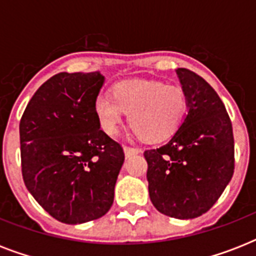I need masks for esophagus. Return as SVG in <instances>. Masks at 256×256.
I'll return each instance as SVG.
<instances>
[{"label": "esophagus", "instance_id": "obj_1", "mask_svg": "<svg viewBox=\"0 0 256 256\" xmlns=\"http://www.w3.org/2000/svg\"><path fill=\"white\" fill-rule=\"evenodd\" d=\"M124 152L126 156H134V154H140V152H142V150L138 148H132V146H124Z\"/></svg>", "mask_w": 256, "mask_h": 256}]
</instances>
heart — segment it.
<instances>
[{
  "mask_svg": "<svg viewBox=\"0 0 256 256\" xmlns=\"http://www.w3.org/2000/svg\"><path fill=\"white\" fill-rule=\"evenodd\" d=\"M187 110L186 94L179 86L160 81H124L112 88V96L100 92L94 100V112L104 132H118L124 112L144 140H160L182 124Z\"/></svg>",
  "mask_w": 256,
  "mask_h": 256,
  "instance_id": "1",
  "label": "heart"
}]
</instances>
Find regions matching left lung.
Returning <instances> with one entry per match:
<instances>
[{"label":"left lung","instance_id":"left-lung-1","mask_svg":"<svg viewBox=\"0 0 256 256\" xmlns=\"http://www.w3.org/2000/svg\"><path fill=\"white\" fill-rule=\"evenodd\" d=\"M187 98L186 118L148 160V194L162 214L176 219L200 216L214 206L234 174V136L222 100L202 77L176 69Z\"/></svg>","mask_w":256,"mask_h":256}]
</instances>
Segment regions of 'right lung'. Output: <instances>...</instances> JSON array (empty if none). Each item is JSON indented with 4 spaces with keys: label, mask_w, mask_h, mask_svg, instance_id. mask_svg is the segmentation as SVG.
<instances>
[{
    "label": "right lung",
    "mask_w": 256,
    "mask_h": 256,
    "mask_svg": "<svg viewBox=\"0 0 256 256\" xmlns=\"http://www.w3.org/2000/svg\"><path fill=\"white\" fill-rule=\"evenodd\" d=\"M104 82L100 72L56 74L34 92L20 122L26 188L62 223L100 218L114 202L124 152L94 112Z\"/></svg>",
    "instance_id": "add662e5"
}]
</instances>
